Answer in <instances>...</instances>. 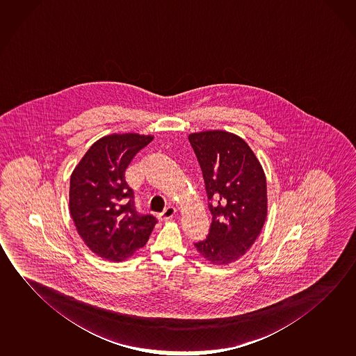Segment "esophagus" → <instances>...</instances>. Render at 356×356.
I'll return each mask as SVG.
<instances>
[{
  "instance_id": "34e87169",
  "label": "esophagus",
  "mask_w": 356,
  "mask_h": 356,
  "mask_svg": "<svg viewBox=\"0 0 356 356\" xmlns=\"http://www.w3.org/2000/svg\"><path fill=\"white\" fill-rule=\"evenodd\" d=\"M175 208L169 206V207L165 208V211L163 213L158 214V218L160 219V220H168V219L172 218V217L175 216Z\"/></svg>"
}]
</instances>
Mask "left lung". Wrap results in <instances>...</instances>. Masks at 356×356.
Here are the masks:
<instances>
[{"instance_id":"left-lung-1","label":"left lung","mask_w":356,"mask_h":356,"mask_svg":"<svg viewBox=\"0 0 356 356\" xmlns=\"http://www.w3.org/2000/svg\"><path fill=\"white\" fill-rule=\"evenodd\" d=\"M206 185L212 223L208 236L195 243L213 265L243 257L263 229L268 216L266 176L243 138L225 131L188 136Z\"/></svg>"}]
</instances>
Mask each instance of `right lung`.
Segmentation results:
<instances>
[{"instance_id":"1","label":"right lung","mask_w":356,"mask_h":356,"mask_svg":"<svg viewBox=\"0 0 356 356\" xmlns=\"http://www.w3.org/2000/svg\"><path fill=\"white\" fill-rule=\"evenodd\" d=\"M138 133L111 134L93 143L72 171L69 208L79 236L99 257L122 261L147 244L156 218L138 214L124 172L153 140Z\"/></svg>"}]
</instances>
